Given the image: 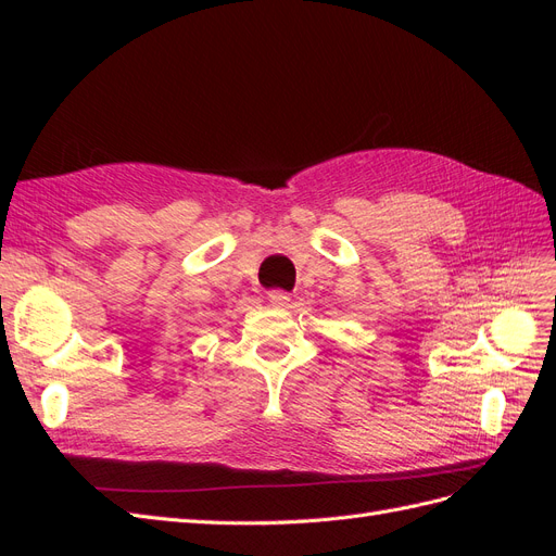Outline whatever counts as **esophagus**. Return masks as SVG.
<instances>
[{"mask_svg":"<svg viewBox=\"0 0 556 556\" xmlns=\"http://www.w3.org/2000/svg\"><path fill=\"white\" fill-rule=\"evenodd\" d=\"M268 296V301H271V306H278V308H282V306H290V294L285 292V290H271L266 294Z\"/></svg>","mask_w":556,"mask_h":556,"instance_id":"obj_1","label":"esophagus"}]
</instances>
